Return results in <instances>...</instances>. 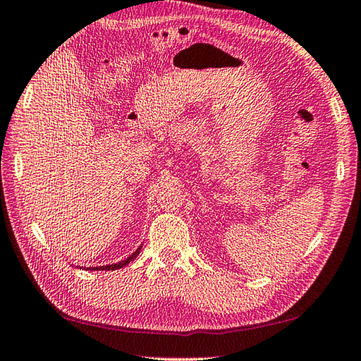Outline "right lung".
Returning a JSON list of instances; mask_svg holds the SVG:
<instances>
[{"instance_id":"1","label":"right lung","mask_w":361,"mask_h":361,"mask_svg":"<svg viewBox=\"0 0 361 361\" xmlns=\"http://www.w3.org/2000/svg\"><path fill=\"white\" fill-rule=\"evenodd\" d=\"M140 250H142V245H139L137 247V250L135 252H133L130 256H128L126 259H122V261H118V262H114V264H108V266H97V267H80V269H83V270H91V271H94V270H118V269H123L126 264H130L133 259H135L137 258V255L140 253ZM78 269V267H77Z\"/></svg>"}]
</instances>
